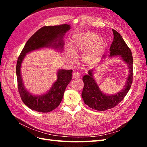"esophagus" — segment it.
I'll return each mask as SVG.
<instances>
[{
    "label": "esophagus",
    "instance_id": "34e87169",
    "mask_svg": "<svg viewBox=\"0 0 147 147\" xmlns=\"http://www.w3.org/2000/svg\"><path fill=\"white\" fill-rule=\"evenodd\" d=\"M72 77L74 78H80V74L78 72H75L73 73Z\"/></svg>",
    "mask_w": 147,
    "mask_h": 147
}]
</instances>
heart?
Wrapping results in <instances>:
<instances>
[{"mask_svg":"<svg viewBox=\"0 0 147 147\" xmlns=\"http://www.w3.org/2000/svg\"><path fill=\"white\" fill-rule=\"evenodd\" d=\"M106 47L103 38L93 32H82L75 35L70 42V47L65 48V58L69 63L76 61V56L82 54V63L87 66L97 64L101 59Z\"/></svg>","mask_w":147,"mask_h":147,"instance_id":"obj_1","label":"heart"}]
</instances>
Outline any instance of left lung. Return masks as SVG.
Returning <instances> with one entry per match:
<instances>
[{
    "label": "left lung",
    "instance_id": "1",
    "mask_svg": "<svg viewBox=\"0 0 147 147\" xmlns=\"http://www.w3.org/2000/svg\"><path fill=\"white\" fill-rule=\"evenodd\" d=\"M112 30L114 38L110 48L109 57L119 56L128 65L129 75L123 90L112 95L106 94L101 91L93 77V70H89L88 74L84 75L82 98L88 106L98 111L110 109L118 105L126 96L132 83L133 58L131 51L119 33L114 29ZM103 57L105 58V56Z\"/></svg>",
    "mask_w": 147,
    "mask_h": 147
}]
</instances>
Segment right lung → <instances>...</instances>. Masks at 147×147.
<instances>
[{
	"mask_svg": "<svg viewBox=\"0 0 147 147\" xmlns=\"http://www.w3.org/2000/svg\"><path fill=\"white\" fill-rule=\"evenodd\" d=\"M70 29V26L69 24L44 26L28 40L18 57L16 68L18 88L22 100L31 110L47 113L57 107L63 98L67 86L72 78V70H57V80L53 83L49 91L42 95L34 96L26 90L22 80V62L27 53L42 48H51L63 51L64 44L63 37Z\"/></svg>",
	"mask_w": 147,
	"mask_h": 147,
	"instance_id": "1",
	"label": "right lung"
}]
</instances>
